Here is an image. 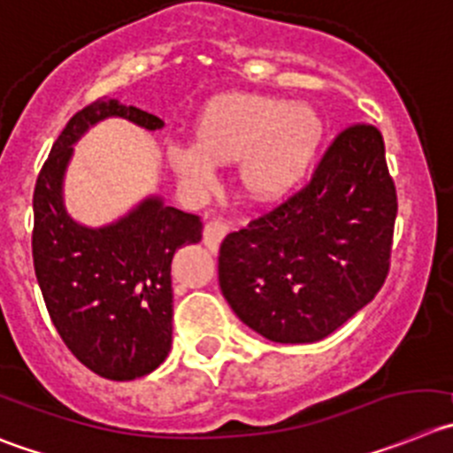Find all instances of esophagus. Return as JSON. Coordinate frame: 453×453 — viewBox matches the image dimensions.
<instances>
[{
  "instance_id": "34e87169",
  "label": "esophagus",
  "mask_w": 453,
  "mask_h": 453,
  "mask_svg": "<svg viewBox=\"0 0 453 453\" xmlns=\"http://www.w3.org/2000/svg\"><path fill=\"white\" fill-rule=\"evenodd\" d=\"M227 230H230V226H227V221H223V217L210 219V221L205 223V227H203V243H205L212 252H217L219 246H221L223 236L227 234Z\"/></svg>"
}]
</instances>
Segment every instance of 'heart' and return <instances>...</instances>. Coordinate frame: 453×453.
Instances as JSON below:
<instances>
[{"instance_id":"heart-1","label":"heart","mask_w":453,"mask_h":453,"mask_svg":"<svg viewBox=\"0 0 453 453\" xmlns=\"http://www.w3.org/2000/svg\"><path fill=\"white\" fill-rule=\"evenodd\" d=\"M322 134V118L308 104L234 93L205 109L196 127L198 142H174L167 156L196 189L217 183V163L241 160V180L248 192L273 201L306 179Z\"/></svg>"}]
</instances>
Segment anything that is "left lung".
I'll return each instance as SVG.
<instances>
[{
	"label": "left lung",
	"instance_id": "1",
	"mask_svg": "<svg viewBox=\"0 0 453 453\" xmlns=\"http://www.w3.org/2000/svg\"><path fill=\"white\" fill-rule=\"evenodd\" d=\"M395 214L382 134L346 127L306 188L223 239V297L265 340H324L382 288Z\"/></svg>",
	"mask_w": 453,
	"mask_h": 453
}]
</instances>
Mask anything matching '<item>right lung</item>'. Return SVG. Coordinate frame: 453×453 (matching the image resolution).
<instances>
[{
  "mask_svg": "<svg viewBox=\"0 0 453 453\" xmlns=\"http://www.w3.org/2000/svg\"><path fill=\"white\" fill-rule=\"evenodd\" d=\"M104 118H127L150 131L165 125L154 113L107 98L66 122L33 194V264L50 322L71 353L100 378L125 382L151 373L167 357L172 259L180 246L201 241L203 223L160 196L103 227L82 226L66 212L62 185L73 145Z\"/></svg>",
  "mask_w": 453,
  "mask_h": 453,
  "instance_id": "obj_1",
  "label": "right lung"
}]
</instances>
